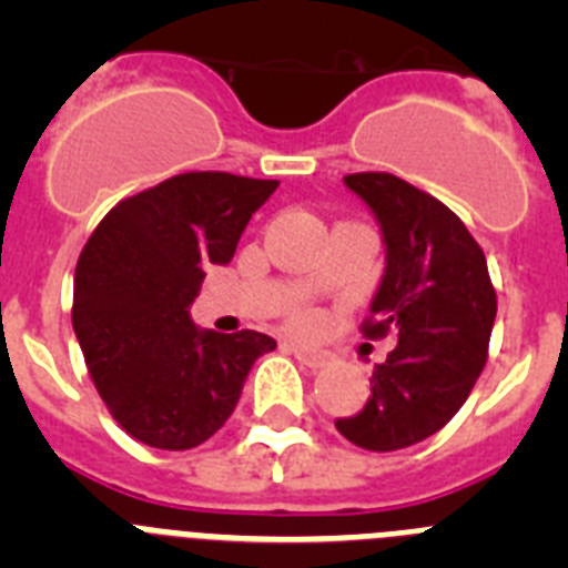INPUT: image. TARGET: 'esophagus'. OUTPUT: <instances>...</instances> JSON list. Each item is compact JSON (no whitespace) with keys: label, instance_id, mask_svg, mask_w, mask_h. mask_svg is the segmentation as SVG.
Here are the masks:
<instances>
[{"label":"esophagus","instance_id":"esophagus-1","mask_svg":"<svg viewBox=\"0 0 568 568\" xmlns=\"http://www.w3.org/2000/svg\"><path fill=\"white\" fill-rule=\"evenodd\" d=\"M284 346H287L290 353H293L301 364L310 366V369H318V366L327 364V353H321V349H313V346L301 344V341H284Z\"/></svg>","mask_w":568,"mask_h":568}]
</instances>
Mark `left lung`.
Instances as JSON below:
<instances>
[{
  "mask_svg": "<svg viewBox=\"0 0 568 568\" xmlns=\"http://www.w3.org/2000/svg\"><path fill=\"white\" fill-rule=\"evenodd\" d=\"M344 184L375 215L386 253L364 333H395L398 346L375 364L364 409L335 429L361 449L393 453L438 433L469 398L498 301L484 250L446 204L389 173Z\"/></svg>",
  "mask_w": 568,
  "mask_h": 568,
  "instance_id": "obj_1",
  "label": "left lung"
}]
</instances>
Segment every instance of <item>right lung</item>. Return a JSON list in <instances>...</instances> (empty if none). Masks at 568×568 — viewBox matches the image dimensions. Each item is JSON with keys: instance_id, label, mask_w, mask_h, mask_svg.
<instances>
[{"instance_id": "1", "label": "right lung", "mask_w": 568, "mask_h": 568, "mask_svg": "<svg viewBox=\"0 0 568 568\" xmlns=\"http://www.w3.org/2000/svg\"><path fill=\"white\" fill-rule=\"evenodd\" d=\"M278 182L184 173L115 204L84 244L73 333L90 378L124 433L155 449H193L233 415L255 358L275 341L195 327L204 270L230 264Z\"/></svg>"}]
</instances>
